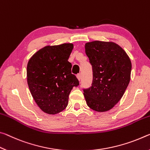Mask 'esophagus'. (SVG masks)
Listing matches in <instances>:
<instances>
[{"label": "esophagus", "instance_id": "esophagus-1", "mask_svg": "<svg viewBox=\"0 0 150 150\" xmlns=\"http://www.w3.org/2000/svg\"><path fill=\"white\" fill-rule=\"evenodd\" d=\"M76 77H77V78H78V80L80 81V80H81V78H82V76H81L80 74H78V75L76 76Z\"/></svg>", "mask_w": 150, "mask_h": 150}]
</instances>
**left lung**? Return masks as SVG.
Listing matches in <instances>:
<instances>
[{
	"instance_id": "8db88e82",
	"label": "left lung",
	"mask_w": 150,
	"mask_h": 150,
	"mask_svg": "<svg viewBox=\"0 0 150 150\" xmlns=\"http://www.w3.org/2000/svg\"><path fill=\"white\" fill-rule=\"evenodd\" d=\"M85 52L93 70L92 86L84 90L88 106L98 112L109 111L121 100L130 81V59L113 42H89Z\"/></svg>"
}]
</instances>
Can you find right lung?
<instances>
[{"label": "right lung", "mask_w": 150, "mask_h": 150, "mask_svg": "<svg viewBox=\"0 0 150 150\" xmlns=\"http://www.w3.org/2000/svg\"><path fill=\"white\" fill-rule=\"evenodd\" d=\"M74 45L46 46L35 52L27 64V83L32 96L42 111L56 114L63 111L74 86L79 85L68 61Z\"/></svg>", "instance_id": "right-lung-1"}]
</instances>
